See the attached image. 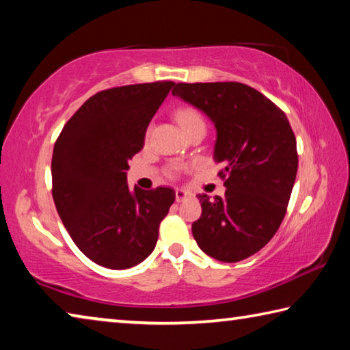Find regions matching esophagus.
Instances as JSON below:
<instances>
[{"instance_id": "34e87169", "label": "esophagus", "mask_w": 350, "mask_h": 350, "mask_svg": "<svg viewBox=\"0 0 350 350\" xmlns=\"http://www.w3.org/2000/svg\"><path fill=\"white\" fill-rule=\"evenodd\" d=\"M189 196H191V193H188L187 189H182V188L176 189V200H177V202H182V200H185Z\"/></svg>"}]
</instances>
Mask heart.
Segmentation results:
<instances>
[{
	"instance_id": "heart-1",
	"label": "heart",
	"mask_w": 350,
	"mask_h": 350,
	"mask_svg": "<svg viewBox=\"0 0 350 350\" xmlns=\"http://www.w3.org/2000/svg\"><path fill=\"white\" fill-rule=\"evenodd\" d=\"M176 118H177V122H179V125H180L182 128L189 125V123L202 122V118H200L199 112L191 109V108L179 109V111H177V114H176Z\"/></svg>"
}]
</instances>
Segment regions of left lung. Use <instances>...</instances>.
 I'll use <instances>...</instances> for the list:
<instances>
[{
  "label": "left lung",
  "instance_id": "left-lung-1",
  "mask_svg": "<svg viewBox=\"0 0 350 350\" xmlns=\"http://www.w3.org/2000/svg\"><path fill=\"white\" fill-rule=\"evenodd\" d=\"M173 96L210 118L213 159L224 165V198L198 194L202 215L191 225L200 250L238 262L273 238L298 170L295 134L284 112L242 83H177Z\"/></svg>",
  "mask_w": 350,
  "mask_h": 350
}]
</instances>
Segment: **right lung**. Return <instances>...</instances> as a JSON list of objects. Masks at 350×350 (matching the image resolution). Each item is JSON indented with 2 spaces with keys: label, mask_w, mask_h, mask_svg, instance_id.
<instances>
[{
  "label": "right lung",
  "mask_w": 350,
  "mask_h": 350,
  "mask_svg": "<svg viewBox=\"0 0 350 350\" xmlns=\"http://www.w3.org/2000/svg\"><path fill=\"white\" fill-rule=\"evenodd\" d=\"M173 81L97 92L70 117L52 154V196L83 254L106 269L134 267L152 253L176 194L129 189L128 162L144 148L151 118Z\"/></svg>",
  "instance_id": "obj_1"
}]
</instances>
